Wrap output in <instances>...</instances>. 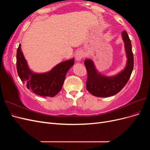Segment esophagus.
<instances>
[{
    "instance_id": "esophagus-1",
    "label": "esophagus",
    "mask_w": 150,
    "mask_h": 150,
    "mask_svg": "<svg viewBox=\"0 0 150 150\" xmlns=\"http://www.w3.org/2000/svg\"><path fill=\"white\" fill-rule=\"evenodd\" d=\"M75 59L77 61H81L84 57V53L82 51H78L75 54Z\"/></svg>"
}]
</instances>
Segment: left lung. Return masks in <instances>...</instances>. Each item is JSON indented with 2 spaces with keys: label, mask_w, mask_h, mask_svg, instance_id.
<instances>
[{
  "label": "left lung",
  "mask_w": 150,
  "mask_h": 150,
  "mask_svg": "<svg viewBox=\"0 0 150 150\" xmlns=\"http://www.w3.org/2000/svg\"><path fill=\"white\" fill-rule=\"evenodd\" d=\"M122 39L125 44L127 61L124 69L119 73L111 76H104L98 71L92 59H87L84 62L88 72L86 88L95 96L105 98L114 96L124 88L130 78L134 59L131 40L126 30L122 32Z\"/></svg>",
  "instance_id": "left-lung-1"
}]
</instances>
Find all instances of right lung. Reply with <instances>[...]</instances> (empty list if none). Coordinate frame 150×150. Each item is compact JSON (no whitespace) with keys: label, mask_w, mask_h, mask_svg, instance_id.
Instances as JSON below:
<instances>
[{"label":"right lung","mask_w":150,"mask_h":150,"mask_svg":"<svg viewBox=\"0 0 150 150\" xmlns=\"http://www.w3.org/2000/svg\"><path fill=\"white\" fill-rule=\"evenodd\" d=\"M21 44L17 50V70L22 82L27 88L40 96L54 97L60 91L67 71L74 64V59L62 61L46 72L32 71L22 52Z\"/></svg>","instance_id":"obj_1"}]
</instances>
